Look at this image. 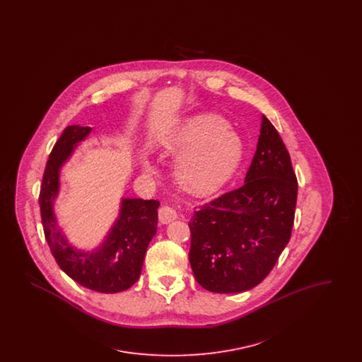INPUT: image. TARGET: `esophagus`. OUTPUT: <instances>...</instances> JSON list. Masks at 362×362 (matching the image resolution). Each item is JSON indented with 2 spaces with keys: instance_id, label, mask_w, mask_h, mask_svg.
<instances>
[{
  "instance_id": "1",
  "label": "esophagus",
  "mask_w": 362,
  "mask_h": 362,
  "mask_svg": "<svg viewBox=\"0 0 362 362\" xmlns=\"http://www.w3.org/2000/svg\"><path fill=\"white\" fill-rule=\"evenodd\" d=\"M177 218V213L173 207L168 206V205H164V206L158 209V220L160 223L163 224H168V223H173V220Z\"/></svg>"
}]
</instances>
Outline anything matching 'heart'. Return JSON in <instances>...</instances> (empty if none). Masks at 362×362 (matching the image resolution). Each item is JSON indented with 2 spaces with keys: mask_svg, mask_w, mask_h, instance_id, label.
<instances>
[{
  "mask_svg": "<svg viewBox=\"0 0 362 362\" xmlns=\"http://www.w3.org/2000/svg\"><path fill=\"white\" fill-rule=\"evenodd\" d=\"M180 152L175 171L179 182L194 192H213L238 171L243 141L224 118L213 114L195 115L185 122L170 142Z\"/></svg>",
  "mask_w": 362,
  "mask_h": 362,
  "instance_id": "heart-1",
  "label": "heart"
}]
</instances>
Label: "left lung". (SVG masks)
<instances>
[{
  "instance_id": "left-lung-1",
  "label": "left lung",
  "mask_w": 362,
  "mask_h": 362,
  "mask_svg": "<svg viewBox=\"0 0 362 362\" xmlns=\"http://www.w3.org/2000/svg\"><path fill=\"white\" fill-rule=\"evenodd\" d=\"M297 177L276 127L262 119L245 183L198 207L189 223V259L209 292L252 289L273 270L292 235Z\"/></svg>"
}]
</instances>
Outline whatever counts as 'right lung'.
<instances>
[{
  "mask_svg": "<svg viewBox=\"0 0 362 362\" xmlns=\"http://www.w3.org/2000/svg\"><path fill=\"white\" fill-rule=\"evenodd\" d=\"M90 133V127L68 126L55 142L42 179L39 192L40 217L45 238L52 257L68 276L90 291L118 293L134 285L141 274L144 257L157 229L156 199H123L119 220L103 245L93 252L74 250L58 229L52 201L58 194L59 168L77 142Z\"/></svg>",
  "mask_w": 362,
  "mask_h": 362,
  "instance_id": "right-lung-1",
  "label": "right lung"
}]
</instances>
